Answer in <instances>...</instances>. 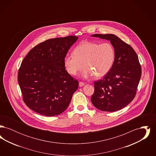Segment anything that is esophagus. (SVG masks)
<instances>
[{"mask_svg": "<svg viewBox=\"0 0 156 156\" xmlns=\"http://www.w3.org/2000/svg\"><path fill=\"white\" fill-rule=\"evenodd\" d=\"M85 84V83L84 82H79V86H80V87L84 86Z\"/></svg>", "mask_w": 156, "mask_h": 156, "instance_id": "esophagus-1", "label": "esophagus"}]
</instances>
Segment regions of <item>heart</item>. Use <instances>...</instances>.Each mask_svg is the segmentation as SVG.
<instances>
[{
    "instance_id": "b5f03b06",
    "label": "heart",
    "mask_w": 156,
    "mask_h": 156,
    "mask_svg": "<svg viewBox=\"0 0 156 156\" xmlns=\"http://www.w3.org/2000/svg\"><path fill=\"white\" fill-rule=\"evenodd\" d=\"M73 52L64 58L66 70L69 74L75 75L83 67L81 75L84 78L93 75L96 78H102L111 70L115 58V48L109 43L85 41L78 45Z\"/></svg>"
}]
</instances>
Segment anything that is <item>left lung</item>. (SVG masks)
Here are the masks:
<instances>
[{
	"label": "left lung",
	"mask_w": 156,
	"mask_h": 156,
	"mask_svg": "<svg viewBox=\"0 0 156 156\" xmlns=\"http://www.w3.org/2000/svg\"><path fill=\"white\" fill-rule=\"evenodd\" d=\"M91 36L109 40L115 48V58L109 72L94 82L91 102L97 109L105 112L120 110L134 98L141 78V66L133 48L112 34Z\"/></svg>",
	"instance_id": "left-lung-1"
}]
</instances>
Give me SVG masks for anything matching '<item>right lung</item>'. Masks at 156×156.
I'll list each match as a JSON object with an SVG mask.
<instances>
[{"label":"right lung","mask_w":156,"mask_h":156,"mask_svg":"<svg viewBox=\"0 0 156 156\" xmlns=\"http://www.w3.org/2000/svg\"><path fill=\"white\" fill-rule=\"evenodd\" d=\"M78 38L69 36L47 40L23 60L18 82L24 103L33 111L54 116L68 108L79 83L66 70L64 58Z\"/></svg>","instance_id":"obj_1"}]
</instances>
